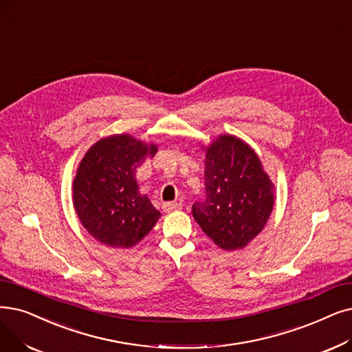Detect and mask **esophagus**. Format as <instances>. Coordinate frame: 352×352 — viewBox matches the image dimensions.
<instances>
[{
    "label": "esophagus",
    "mask_w": 352,
    "mask_h": 352,
    "mask_svg": "<svg viewBox=\"0 0 352 352\" xmlns=\"http://www.w3.org/2000/svg\"><path fill=\"white\" fill-rule=\"evenodd\" d=\"M182 208V204L181 203H177V201H168V203H164L162 204V210L165 212H171V211H175V210H181Z\"/></svg>",
    "instance_id": "obj_1"
}]
</instances>
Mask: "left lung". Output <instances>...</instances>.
<instances>
[{
	"mask_svg": "<svg viewBox=\"0 0 352 352\" xmlns=\"http://www.w3.org/2000/svg\"><path fill=\"white\" fill-rule=\"evenodd\" d=\"M206 200L192 206L201 230L223 250L243 249L265 227L273 207L272 182L254 151L224 135L207 148Z\"/></svg>",
	"mask_w": 352,
	"mask_h": 352,
	"instance_id": "8db88e82",
	"label": "left lung"
}]
</instances>
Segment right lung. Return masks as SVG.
Listing matches in <instances>:
<instances>
[{"mask_svg":"<svg viewBox=\"0 0 352 352\" xmlns=\"http://www.w3.org/2000/svg\"><path fill=\"white\" fill-rule=\"evenodd\" d=\"M155 145L129 135L98 141L86 152L73 184L76 212L86 230L109 248H131L160 219V211L141 195L135 173Z\"/></svg>","mask_w":352,"mask_h":352,"instance_id":"1","label":"right lung"}]
</instances>
